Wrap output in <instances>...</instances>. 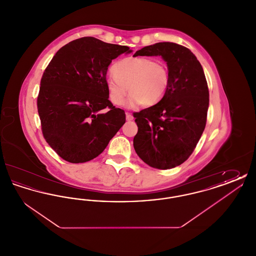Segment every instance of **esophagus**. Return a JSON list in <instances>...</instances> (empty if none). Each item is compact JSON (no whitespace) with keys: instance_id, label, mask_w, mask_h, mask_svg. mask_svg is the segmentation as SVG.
Segmentation results:
<instances>
[{"instance_id":"1","label":"esophagus","mask_w":256,"mask_h":256,"mask_svg":"<svg viewBox=\"0 0 256 256\" xmlns=\"http://www.w3.org/2000/svg\"><path fill=\"white\" fill-rule=\"evenodd\" d=\"M126 121H132V120H134V116H132V113L126 112Z\"/></svg>"}]
</instances>
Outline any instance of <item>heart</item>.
Returning a JSON list of instances; mask_svg holds the SVG:
<instances>
[{"instance_id":"1","label":"heart","mask_w":256,"mask_h":256,"mask_svg":"<svg viewBox=\"0 0 256 256\" xmlns=\"http://www.w3.org/2000/svg\"><path fill=\"white\" fill-rule=\"evenodd\" d=\"M112 72L106 84L110 100L116 106L124 104L128 91V106H154L165 96L170 84L167 64L150 58H126L113 66Z\"/></svg>"}]
</instances>
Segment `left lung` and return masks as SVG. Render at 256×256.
Instances as JSON below:
<instances>
[{
  "instance_id": "left-lung-1",
  "label": "left lung",
  "mask_w": 256,
  "mask_h": 256,
  "mask_svg": "<svg viewBox=\"0 0 256 256\" xmlns=\"http://www.w3.org/2000/svg\"><path fill=\"white\" fill-rule=\"evenodd\" d=\"M161 56L170 72V84L156 104L134 113L138 132L134 146L148 166L174 168L194 152L206 124L209 91L195 54L182 45L160 42L146 46L134 56Z\"/></svg>"
}]
</instances>
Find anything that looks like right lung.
I'll list each match as a JSON object with an SVG mask.
<instances>
[{
  "instance_id": "obj_1",
  "label": "right lung",
  "mask_w": 256,
  "mask_h": 256,
  "mask_svg": "<svg viewBox=\"0 0 256 256\" xmlns=\"http://www.w3.org/2000/svg\"><path fill=\"white\" fill-rule=\"evenodd\" d=\"M132 50L95 37L76 39L58 50L42 76L37 110L43 136L61 158L84 163L97 158L126 122L106 89L112 60ZM108 108L106 114L99 111Z\"/></svg>"
}]
</instances>
